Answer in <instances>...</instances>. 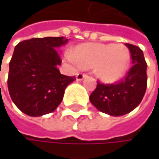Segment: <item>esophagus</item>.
<instances>
[{"mask_svg": "<svg viewBox=\"0 0 159 159\" xmlns=\"http://www.w3.org/2000/svg\"><path fill=\"white\" fill-rule=\"evenodd\" d=\"M87 76L85 73H82V72H80V73H78L76 76V80H82L83 79L85 78V77Z\"/></svg>", "mask_w": 159, "mask_h": 159, "instance_id": "obj_1", "label": "esophagus"}]
</instances>
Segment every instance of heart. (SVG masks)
Returning <instances> with one entry per match:
<instances>
[{"instance_id": "1", "label": "heart", "mask_w": 159, "mask_h": 159, "mask_svg": "<svg viewBox=\"0 0 159 159\" xmlns=\"http://www.w3.org/2000/svg\"><path fill=\"white\" fill-rule=\"evenodd\" d=\"M73 63L84 68H95V72L102 81L115 82L125 75L130 64V53L123 44L85 43L77 47Z\"/></svg>"}]
</instances>
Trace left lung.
Segmentation results:
<instances>
[{"label":"left lung","mask_w":159,"mask_h":159,"mask_svg":"<svg viewBox=\"0 0 159 159\" xmlns=\"http://www.w3.org/2000/svg\"><path fill=\"white\" fill-rule=\"evenodd\" d=\"M132 57L133 66L124 79L116 84L99 81L89 100L100 111L119 117L131 112L141 103L147 89V64L143 50L137 46L125 43Z\"/></svg>","instance_id":"left-lung-1"}]
</instances>
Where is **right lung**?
Segmentation results:
<instances>
[{"label": "right lung", "mask_w": 159, "mask_h": 159, "mask_svg": "<svg viewBox=\"0 0 159 159\" xmlns=\"http://www.w3.org/2000/svg\"><path fill=\"white\" fill-rule=\"evenodd\" d=\"M67 41L65 37L33 38L15 47L9 62L8 89L22 112L40 117L53 112L61 103L66 87L76 80L57 69L62 60L57 48Z\"/></svg>", "instance_id": "right-lung-1"}]
</instances>
